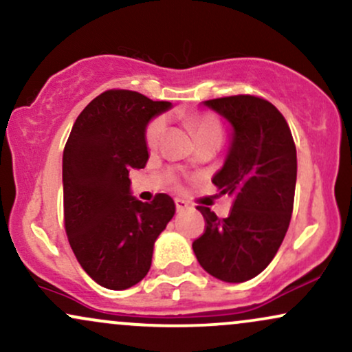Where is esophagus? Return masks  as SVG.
Segmentation results:
<instances>
[{"mask_svg": "<svg viewBox=\"0 0 352 352\" xmlns=\"http://www.w3.org/2000/svg\"><path fill=\"white\" fill-rule=\"evenodd\" d=\"M175 206H177V211H184L188 208V201L182 200V198H175Z\"/></svg>", "mask_w": 352, "mask_h": 352, "instance_id": "1", "label": "esophagus"}]
</instances>
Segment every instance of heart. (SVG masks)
<instances>
[{
	"label": "heart",
	"mask_w": 352,
	"mask_h": 352,
	"mask_svg": "<svg viewBox=\"0 0 352 352\" xmlns=\"http://www.w3.org/2000/svg\"><path fill=\"white\" fill-rule=\"evenodd\" d=\"M190 124L195 131V135H200L205 133H210V131H219V124L214 118L211 116H192L190 118ZM165 128L164 118H155L149 122L146 129V144L151 147H155L162 138Z\"/></svg>",
	"instance_id": "heart-1"
}]
</instances>
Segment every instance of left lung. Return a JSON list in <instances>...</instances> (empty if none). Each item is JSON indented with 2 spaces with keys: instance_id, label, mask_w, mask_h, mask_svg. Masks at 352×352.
Here are the masks:
<instances>
[{
  "instance_id": "left-lung-1",
  "label": "left lung",
  "mask_w": 352,
  "mask_h": 352,
  "mask_svg": "<svg viewBox=\"0 0 352 352\" xmlns=\"http://www.w3.org/2000/svg\"><path fill=\"white\" fill-rule=\"evenodd\" d=\"M231 126V141L213 184L234 197L219 219L198 206L206 230L193 241L203 269L223 282L241 283L270 264L289 230L297 184V149L282 113L251 95L203 101Z\"/></svg>"
}]
</instances>
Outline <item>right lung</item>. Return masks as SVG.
Wrapping results in <instances>:
<instances>
[{
  "instance_id": "1",
  "label": "right lung",
  "mask_w": 352,
  "mask_h": 352,
  "mask_svg": "<svg viewBox=\"0 0 352 352\" xmlns=\"http://www.w3.org/2000/svg\"><path fill=\"white\" fill-rule=\"evenodd\" d=\"M172 108L138 91L108 90L87 104L63 149V219L75 257L96 283L126 290L146 277L154 243L175 214L159 193L151 203L131 195V168L149 159L146 128Z\"/></svg>"
}]
</instances>
